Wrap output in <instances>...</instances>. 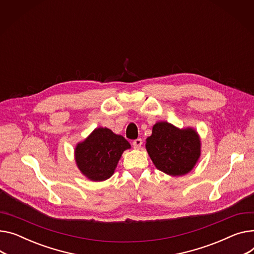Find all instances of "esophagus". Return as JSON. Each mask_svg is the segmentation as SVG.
Segmentation results:
<instances>
[{
	"instance_id": "34e87169",
	"label": "esophagus",
	"mask_w": 254,
	"mask_h": 254,
	"mask_svg": "<svg viewBox=\"0 0 254 254\" xmlns=\"http://www.w3.org/2000/svg\"><path fill=\"white\" fill-rule=\"evenodd\" d=\"M142 144H143L142 139H137L132 142V146L134 149H140L142 147Z\"/></svg>"
}]
</instances>
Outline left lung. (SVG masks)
Here are the masks:
<instances>
[{
    "mask_svg": "<svg viewBox=\"0 0 254 254\" xmlns=\"http://www.w3.org/2000/svg\"><path fill=\"white\" fill-rule=\"evenodd\" d=\"M146 150L157 170L179 177L190 173L201 155V141L193 127L179 128L158 122L146 139Z\"/></svg>",
    "mask_w": 254,
    "mask_h": 254,
    "instance_id": "obj_1",
    "label": "left lung"
}]
</instances>
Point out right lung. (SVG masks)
Instances as JSON below:
<instances>
[{"label": "right lung", "mask_w": 254, "mask_h": 254, "mask_svg": "<svg viewBox=\"0 0 254 254\" xmlns=\"http://www.w3.org/2000/svg\"><path fill=\"white\" fill-rule=\"evenodd\" d=\"M130 144L107 127H97L76 144L74 159L80 173L93 182H102L113 174L124 152Z\"/></svg>", "instance_id": "add662e5"}]
</instances>
